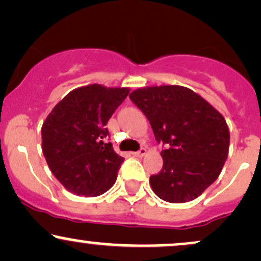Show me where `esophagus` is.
<instances>
[{
  "mask_svg": "<svg viewBox=\"0 0 261 261\" xmlns=\"http://www.w3.org/2000/svg\"><path fill=\"white\" fill-rule=\"evenodd\" d=\"M146 152H147V149L146 148H140L139 150H137V152H134L133 154L135 155V156H143L144 154H146Z\"/></svg>",
  "mask_w": 261,
  "mask_h": 261,
  "instance_id": "esophagus-1",
  "label": "esophagus"
}]
</instances>
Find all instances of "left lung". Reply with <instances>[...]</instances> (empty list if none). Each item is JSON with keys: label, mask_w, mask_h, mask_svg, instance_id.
Listing matches in <instances>:
<instances>
[{"label": "left lung", "mask_w": 261, "mask_h": 261, "mask_svg": "<svg viewBox=\"0 0 261 261\" xmlns=\"http://www.w3.org/2000/svg\"><path fill=\"white\" fill-rule=\"evenodd\" d=\"M130 99L146 115L158 143L163 169L149 177L159 198L169 203L196 199L220 175L228 154L230 133L213 106L187 87H143Z\"/></svg>", "instance_id": "obj_1"}]
</instances>
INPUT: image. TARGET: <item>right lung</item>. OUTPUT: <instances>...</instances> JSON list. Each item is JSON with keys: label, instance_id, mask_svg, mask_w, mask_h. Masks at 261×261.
Instances as JSON below:
<instances>
[{"label": "right lung", "instance_id": "1", "mask_svg": "<svg viewBox=\"0 0 261 261\" xmlns=\"http://www.w3.org/2000/svg\"><path fill=\"white\" fill-rule=\"evenodd\" d=\"M128 89L93 84L69 92L43 122L42 152L52 174L69 192L97 197L115 184L124 158L108 142L107 122Z\"/></svg>", "mask_w": 261, "mask_h": 261}]
</instances>
